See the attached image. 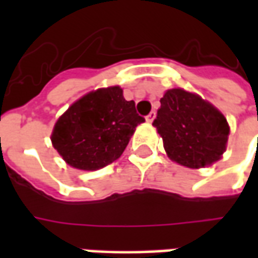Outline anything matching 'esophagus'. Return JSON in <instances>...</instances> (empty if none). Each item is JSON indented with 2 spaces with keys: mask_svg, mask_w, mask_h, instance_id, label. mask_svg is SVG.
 Segmentation results:
<instances>
[{
  "mask_svg": "<svg viewBox=\"0 0 258 258\" xmlns=\"http://www.w3.org/2000/svg\"><path fill=\"white\" fill-rule=\"evenodd\" d=\"M155 117H156V113L151 112L149 114H148V116H146V121H148V123H153Z\"/></svg>",
  "mask_w": 258,
  "mask_h": 258,
  "instance_id": "esophagus-1",
  "label": "esophagus"
}]
</instances>
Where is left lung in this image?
I'll use <instances>...</instances> for the list:
<instances>
[{"label": "left lung", "mask_w": 258, "mask_h": 258, "mask_svg": "<svg viewBox=\"0 0 258 258\" xmlns=\"http://www.w3.org/2000/svg\"><path fill=\"white\" fill-rule=\"evenodd\" d=\"M160 103L153 125L170 160L198 170L221 159L229 124L213 103L184 88L167 90Z\"/></svg>", "instance_id": "1"}]
</instances>
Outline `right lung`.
Wrapping results in <instances>:
<instances>
[{
  "label": "right lung",
  "mask_w": 258,
  "mask_h": 258,
  "mask_svg": "<svg viewBox=\"0 0 258 258\" xmlns=\"http://www.w3.org/2000/svg\"><path fill=\"white\" fill-rule=\"evenodd\" d=\"M144 121L135 102L124 99L123 88L110 85L73 102L56 120L51 142L70 167L95 171L123 155L137 125Z\"/></svg>",
  "instance_id": "right-lung-1"
}]
</instances>
